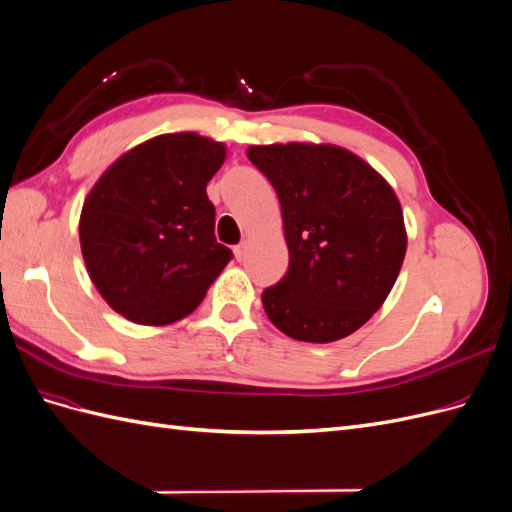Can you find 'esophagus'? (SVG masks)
Instances as JSON below:
<instances>
[{"label": "esophagus", "instance_id": "1", "mask_svg": "<svg viewBox=\"0 0 512 512\" xmlns=\"http://www.w3.org/2000/svg\"><path fill=\"white\" fill-rule=\"evenodd\" d=\"M245 250H247V243L243 241V243H239L232 252H235V258H237V260H241V258L245 256Z\"/></svg>", "mask_w": 512, "mask_h": 512}]
</instances>
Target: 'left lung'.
Listing matches in <instances>:
<instances>
[{"mask_svg":"<svg viewBox=\"0 0 512 512\" xmlns=\"http://www.w3.org/2000/svg\"><path fill=\"white\" fill-rule=\"evenodd\" d=\"M282 205L288 271L262 292L277 329L309 344L348 337L374 316L404 265L408 232L391 183L329 143L247 147Z\"/></svg>","mask_w":512,"mask_h":512,"instance_id":"obj_1","label":"left lung"}]
</instances>
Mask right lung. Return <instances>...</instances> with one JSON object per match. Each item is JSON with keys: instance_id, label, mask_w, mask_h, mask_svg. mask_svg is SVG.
Listing matches in <instances>:
<instances>
[{"instance_id": "1", "label": "right lung", "mask_w": 512, "mask_h": 512, "mask_svg": "<svg viewBox=\"0 0 512 512\" xmlns=\"http://www.w3.org/2000/svg\"><path fill=\"white\" fill-rule=\"evenodd\" d=\"M226 145L196 132L160 134L128 149L89 190L81 252L117 314L164 327L190 316L232 252L215 239L207 183Z\"/></svg>"}]
</instances>
